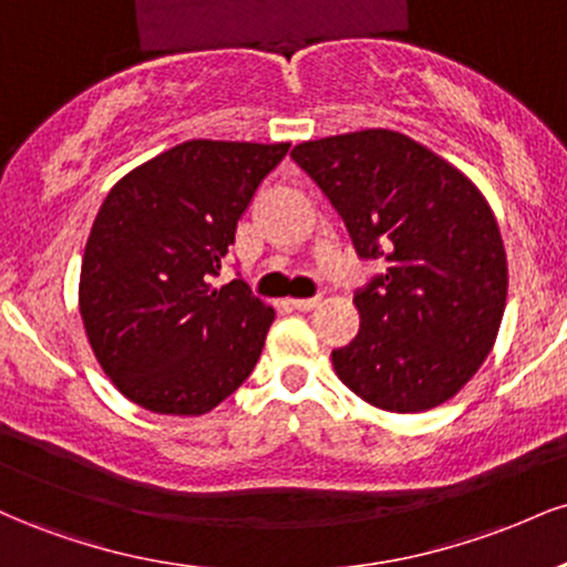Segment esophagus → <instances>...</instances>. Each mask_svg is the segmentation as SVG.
<instances>
[{"instance_id": "esophagus-1", "label": "esophagus", "mask_w": 567, "mask_h": 567, "mask_svg": "<svg viewBox=\"0 0 567 567\" xmlns=\"http://www.w3.org/2000/svg\"><path fill=\"white\" fill-rule=\"evenodd\" d=\"M317 303H320V298H292L290 301L292 309H298V311H311Z\"/></svg>"}]
</instances>
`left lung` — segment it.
Listing matches in <instances>:
<instances>
[{
  "mask_svg": "<svg viewBox=\"0 0 567 567\" xmlns=\"http://www.w3.org/2000/svg\"><path fill=\"white\" fill-rule=\"evenodd\" d=\"M292 159L341 213L357 252L386 261L354 296L360 330L333 351L336 375L389 413L447 402L491 354L509 288L483 192L432 148L383 127L303 141Z\"/></svg>",
  "mask_w": 567,
  "mask_h": 567,
  "instance_id": "1",
  "label": "left lung"
}]
</instances>
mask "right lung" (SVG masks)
<instances>
[{
	"mask_svg": "<svg viewBox=\"0 0 567 567\" xmlns=\"http://www.w3.org/2000/svg\"><path fill=\"white\" fill-rule=\"evenodd\" d=\"M290 143L186 141L120 178L84 245L80 315L130 402L205 415L243 386L275 309L243 279L213 288L237 220Z\"/></svg>",
	"mask_w": 567,
	"mask_h": 567,
	"instance_id": "obj_1",
	"label": "right lung"
}]
</instances>
